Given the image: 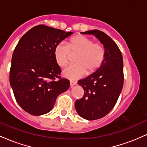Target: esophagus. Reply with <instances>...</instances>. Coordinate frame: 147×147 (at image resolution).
<instances>
[{
	"mask_svg": "<svg viewBox=\"0 0 147 147\" xmlns=\"http://www.w3.org/2000/svg\"><path fill=\"white\" fill-rule=\"evenodd\" d=\"M76 84H77V83H76L75 82H73V81H70V86H75V85H76Z\"/></svg>",
	"mask_w": 147,
	"mask_h": 147,
	"instance_id": "obj_1",
	"label": "esophagus"
}]
</instances>
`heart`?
I'll list each match as a JSON object with an SVG mask.
<instances>
[{
	"label": "heart",
	"mask_w": 147,
	"mask_h": 147,
	"mask_svg": "<svg viewBox=\"0 0 147 147\" xmlns=\"http://www.w3.org/2000/svg\"><path fill=\"white\" fill-rule=\"evenodd\" d=\"M70 53L77 54L74 59V65H69L63 70V75L66 78L75 80L95 73L100 68L106 55L105 48L102 43H94L92 38L79 35L72 37L66 44L58 43L54 50L56 63L64 67L69 61Z\"/></svg>",
	"instance_id": "1"
}]
</instances>
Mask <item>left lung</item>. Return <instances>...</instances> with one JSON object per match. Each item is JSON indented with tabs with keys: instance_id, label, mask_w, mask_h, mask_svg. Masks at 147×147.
<instances>
[{
	"instance_id": "1",
	"label": "left lung",
	"mask_w": 147,
	"mask_h": 147,
	"mask_svg": "<svg viewBox=\"0 0 147 147\" xmlns=\"http://www.w3.org/2000/svg\"><path fill=\"white\" fill-rule=\"evenodd\" d=\"M95 35L105 48L102 65L95 73L79 80L83 88V97L75 102V109L82 117L95 120L106 115L113 109L124 84L122 52L115 41L98 30L82 32Z\"/></svg>"
}]
</instances>
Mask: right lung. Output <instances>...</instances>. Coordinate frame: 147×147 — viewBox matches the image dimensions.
Listing matches in <instances>:
<instances>
[{
    "mask_svg": "<svg viewBox=\"0 0 147 147\" xmlns=\"http://www.w3.org/2000/svg\"><path fill=\"white\" fill-rule=\"evenodd\" d=\"M72 33L39 25L27 32L16 45L9 82L16 102L28 113H48L57 97L70 87L68 79L59 76L61 70L56 63L54 50Z\"/></svg>",
    "mask_w": 147,
    "mask_h": 147,
    "instance_id": "1",
    "label": "right lung"
}]
</instances>
